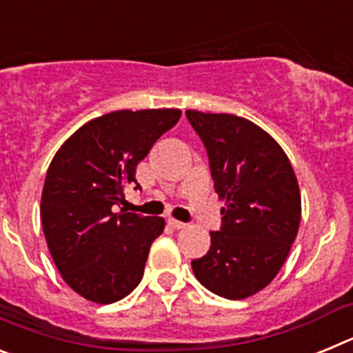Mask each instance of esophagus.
<instances>
[{
    "mask_svg": "<svg viewBox=\"0 0 353 353\" xmlns=\"http://www.w3.org/2000/svg\"><path fill=\"white\" fill-rule=\"evenodd\" d=\"M168 224H170L171 228H174V230H182V228H185V223L173 219V217H170V219H168Z\"/></svg>",
    "mask_w": 353,
    "mask_h": 353,
    "instance_id": "esophagus-1",
    "label": "esophagus"
}]
</instances>
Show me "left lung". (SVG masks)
<instances>
[{
	"label": "left lung",
	"mask_w": 353,
	"mask_h": 353,
	"mask_svg": "<svg viewBox=\"0 0 353 353\" xmlns=\"http://www.w3.org/2000/svg\"><path fill=\"white\" fill-rule=\"evenodd\" d=\"M203 141L214 189L226 201L196 279L219 297L254 295L277 276L301 224V192L288 157L245 118L185 111Z\"/></svg>",
	"instance_id": "obj_1"
}]
</instances>
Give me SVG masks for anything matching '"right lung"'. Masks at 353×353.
I'll use <instances>...</instances> for the list:
<instances>
[{
	"label": "right lung",
	"mask_w": 353,
	"mask_h": 353,
	"mask_svg": "<svg viewBox=\"0 0 353 353\" xmlns=\"http://www.w3.org/2000/svg\"><path fill=\"white\" fill-rule=\"evenodd\" d=\"M180 109L113 111L84 123L63 143L43 182V235L65 283L81 297L111 304L143 279L162 217L117 205L136 183V166L180 120Z\"/></svg>",
	"instance_id": "add662e5"
}]
</instances>
